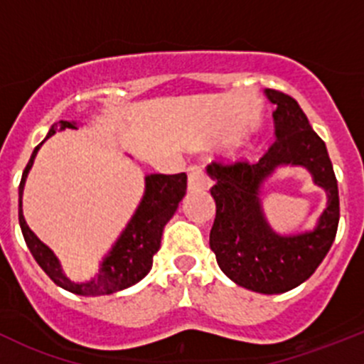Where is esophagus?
<instances>
[{
  "instance_id": "1",
  "label": "esophagus",
  "mask_w": 364,
  "mask_h": 364,
  "mask_svg": "<svg viewBox=\"0 0 364 364\" xmlns=\"http://www.w3.org/2000/svg\"><path fill=\"white\" fill-rule=\"evenodd\" d=\"M208 186H209V179L205 178L203 168L190 167L188 168V190L190 192H199V190H205Z\"/></svg>"
}]
</instances>
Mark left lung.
I'll return each instance as SVG.
<instances>
[{
    "mask_svg": "<svg viewBox=\"0 0 364 364\" xmlns=\"http://www.w3.org/2000/svg\"><path fill=\"white\" fill-rule=\"evenodd\" d=\"M264 93L277 105L274 144L257 164L240 160L208 165L216 203L209 247L220 269L237 285L260 294H282L308 280L328 255L340 220L338 183L324 141L310 127L299 104L282 91ZM284 164L304 166L328 193V205L314 231L282 237L263 216L259 190Z\"/></svg>",
    "mask_w": 364,
    "mask_h": 364,
    "instance_id": "8db88e82",
    "label": "left lung"
}]
</instances>
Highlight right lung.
Wrapping results in <instances>:
<instances>
[{
    "mask_svg": "<svg viewBox=\"0 0 364 364\" xmlns=\"http://www.w3.org/2000/svg\"><path fill=\"white\" fill-rule=\"evenodd\" d=\"M65 128H77L75 123L60 121L53 124L46 139ZM43 139L33 151L31 159L26 165L23 179L19 185V223L26 245L35 257L38 266L46 271L47 277L60 285L65 291L79 296H102L123 291L141 282L149 273L153 266V255L160 250V241L164 227L178 209V204L186 193V174H149L146 176V190L141 204L135 209L134 216L124 227L121 236L114 243L112 250L102 260L98 273L87 282H72L61 271V264L54 252L47 245H43L35 236L26 223L23 215V192L28 172L31 168L33 160L38 153L40 146L46 142Z\"/></svg>",
    "mask_w": 364,
    "mask_h": 364,
    "instance_id": "obj_1",
    "label": "right lung"
}]
</instances>
